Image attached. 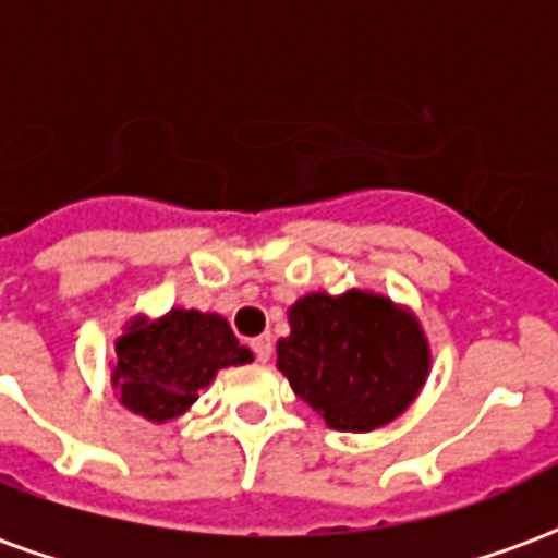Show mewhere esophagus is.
I'll return each instance as SVG.
<instances>
[{
  "label": "esophagus",
  "mask_w": 558,
  "mask_h": 558,
  "mask_svg": "<svg viewBox=\"0 0 558 558\" xmlns=\"http://www.w3.org/2000/svg\"><path fill=\"white\" fill-rule=\"evenodd\" d=\"M251 350H254L256 362L266 364L271 359V350H275V340H271V335H259V338L251 340Z\"/></svg>",
  "instance_id": "34e87169"
}]
</instances>
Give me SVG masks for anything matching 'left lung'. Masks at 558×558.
Segmentation results:
<instances>
[{
    "instance_id": "8db88e82",
    "label": "left lung",
    "mask_w": 558,
    "mask_h": 558,
    "mask_svg": "<svg viewBox=\"0 0 558 558\" xmlns=\"http://www.w3.org/2000/svg\"><path fill=\"white\" fill-rule=\"evenodd\" d=\"M278 367L328 427L364 433L415 400L430 352L418 323L386 299L362 290L340 299L314 292L290 307Z\"/></svg>"
}]
</instances>
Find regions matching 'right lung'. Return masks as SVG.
I'll use <instances>...</instances> for the list:
<instances>
[{
	"label": "right lung",
	"mask_w": 558,
	"mask_h": 558,
	"mask_svg": "<svg viewBox=\"0 0 558 558\" xmlns=\"http://www.w3.org/2000/svg\"><path fill=\"white\" fill-rule=\"evenodd\" d=\"M113 386L128 410L148 421L182 415L220 367L254 355L218 314L175 307L158 323H134L116 343Z\"/></svg>",
	"instance_id": "right-lung-1"
}]
</instances>
